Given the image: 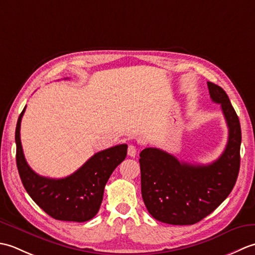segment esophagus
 Masks as SVG:
<instances>
[{
    "instance_id": "34e87169",
    "label": "esophagus",
    "mask_w": 255,
    "mask_h": 255,
    "mask_svg": "<svg viewBox=\"0 0 255 255\" xmlns=\"http://www.w3.org/2000/svg\"><path fill=\"white\" fill-rule=\"evenodd\" d=\"M136 154H137V148L132 144H129L128 145V155L131 156V158H134Z\"/></svg>"
}]
</instances>
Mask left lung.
Masks as SVG:
<instances>
[{"instance_id":"8db88e82","label":"left lung","mask_w":255,"mask_h":255,"mask_svg":"<svg viewBox=\"0 0 255 255\" xmlns=\"http://www.w3.org/2000/svg\"><path fill=\"white\" fill-rule=\"evenodd\" d=\"M210 99L221 105L229 137L219 158L207 165L178 161L158 148L140 152L141 194L156 220L170 225H194L213 213L228 197L240 169L241 127L226 92L207 82Z\"/></svg>"}]
</instances>
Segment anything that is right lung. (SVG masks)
<instances>
[{
	"instance_id": "add662e5",
	"label": "right lung",
	"mask_w": 255,
	"mask_h": 255,
	"mask_svg": "<svg viewBox=\"0 0 255 255\" xmlns=\"http://www.w3.org/2000/svg\"><path fill=\"white\" fill-rule=\"evenodd\" d=\"M20 113L15 130L16 164L21 183L32 200L50 217L62 221L84 223L99 211L104 188L113 171L127 155V144L100 151L73 174L63 178L38 175L30 169L20 142Z\"/></svg>"
}]
</instances>
